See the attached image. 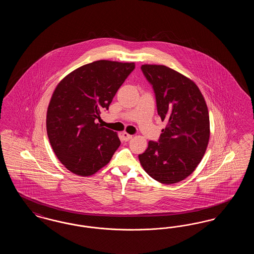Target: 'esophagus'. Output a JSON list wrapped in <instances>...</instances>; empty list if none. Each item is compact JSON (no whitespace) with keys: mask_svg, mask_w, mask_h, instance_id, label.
I'll return each mask as SVG.
<instances>
[{"mask_svg":"<svg viewBox=\"0 0 254 254\" xmlns=\"http://www.w3.org/2000/svg\"><path fill=\"white\" fill-rule=\"evenodd\" d=\"M122 137H123V140L126 141V142H127V141H129L130 139H132V135H130V134H128V133L127 132H123Z\"/></svg>","mask_w":254,"mask_h":254,"instance_id":"34e87169","label":"esophagus"}]
</instances>
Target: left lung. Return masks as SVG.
I'll list each match as a JSON object with an SVG mask.
<instances>
[{
    "label": "left lung",
    "mask_w": 254,
    "mask_h": 254,
    "mask_svg": "<svg viewBox=\"0 0 254 254\" xmlns=\"http://www.w3.org/2000/svg\"><path fill=\"white\" fill-rule=\"evenodd\" d=\"M141 69L155 93L158 115L167 122L158 142L149 141L139 154L145 172L162 184L190 176L205 154L209 116L205 99L190 79L166 65L143 64Z\"/></svg>",
    "instance_id": "left-lung-1"
}]
</instances>
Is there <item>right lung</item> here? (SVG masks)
<instances>
[{
    "label": "right lung",
    "mask_w": 254,
    "mask_h": 254,
    "mask_svg": "<svg viewBox=\"0 0 254 254\" xmlns=\"http://www.w3.org/2000/svg\"><path fill=\"white\" fill-rule=\"evenodd\" d=\"M134 68V63L96 61L69 73L56 86L47 131L53 151L69 171L90 176L109 164L119 147L117 133L98 121Z\"/></svg>",
    "instance_id": "right-lung-1"
}]
</instances>
